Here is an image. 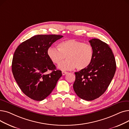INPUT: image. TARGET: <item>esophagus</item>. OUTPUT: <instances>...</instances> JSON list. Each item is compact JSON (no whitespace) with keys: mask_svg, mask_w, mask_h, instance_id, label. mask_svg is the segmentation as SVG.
Segmentation results:
<instances>
[{"mask_svg":"<svg viewBox=\"0 0 129 129\" xmlns=\"http://www.w3.org/2000/svg\"><path fill=\"white\" fill-rule=\"evenodd\" d=\"M62 75H65L66 74H68V72H64V71H63L62 72Z\"/></svg>","mask_w":129,"mask_h":129,"instance_id":"34e87169","label":"esophagus"}]
</instances>
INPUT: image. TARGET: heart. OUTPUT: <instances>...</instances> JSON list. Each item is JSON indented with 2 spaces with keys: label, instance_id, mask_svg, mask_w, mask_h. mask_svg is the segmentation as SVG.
<instances>
[{
  "label": "heart",
  "instance_id": "heart-1",
  "mask_svg": "<svg viewBox=\"0 0 129 129\" xmlns=\"http://www.w3.org/2000/svg\"><path fill=\"white\" fill-rule=\"evenodd\" d=\"M58 47H50L47 55L55 64H59L67 56V59L58 66V69L61 71H70L75 67L79 71L84 70L93 59L94 51L90 44L70 39L59 43Z\"/></svg>",
  "mask_w": 129,
  "mask_h": 129
}]
</instances>
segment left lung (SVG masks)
Here are the masks:
<instances>
[{"label": "left lung", "mask_w": 129, "mask_h": 129, "mask_svg": "<svg viewBox=\"0 0 129 129\" xmlns=\"http://www.w3.org/2000/svg\"><path fill=\"white\" fill-rule=\"evenodd\" d=\"M94 54L91 64L75 72L73 88L77 95L85 100L99 98L106 91L114 75L116 63L109 46L97 39L89 41Z\"/></svg>", "instance_id": "left-lung-1"}]
</instances>
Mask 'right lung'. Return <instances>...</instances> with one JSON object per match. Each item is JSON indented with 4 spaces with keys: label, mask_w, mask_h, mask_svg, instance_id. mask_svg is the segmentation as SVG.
I'll use <instances>...</instances> for the list:
<instances>
[{
    "label": "right lung",
    "mask_w": 129,
    "mask_h": 129,
    "mask_svg": "<svg viewBox=\"0 0 129 129\" xmlns=\"http://www.w3.org/2000/svg\"><path fill=\"white\" fill-rule=\"evenodd\" d=\"M63 36L37 35L20 44L16 50L12 62V72L20 88L31 99L42 101L55 87L62 72L47 55L51 45ZM52 72L47 74V72Z\"/></svg>",
    "instance_id": "obj_1"
}]
</instances>
